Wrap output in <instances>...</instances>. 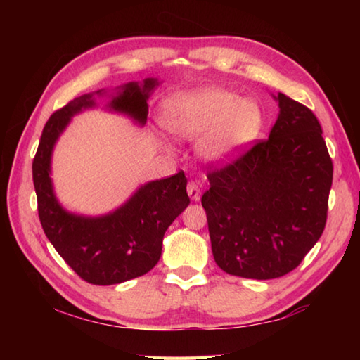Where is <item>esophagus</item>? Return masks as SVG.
I'll use <instances>...</instances> for the list:
<instances>
[{
	"mask_svg": "<svg viewBox=\"0 0 360 360\" xmlns=\"http://www.w3.org/2000/svg\"><path fill=\"white\" fill-rule=\"evenodd\" d=\"M187 193H188V197H191L193 202H197V200H200V186L197 184V182H193V181H191L187 184Z\"/></svg>",
	"mask_w": 360,
	"mask_h": 360,
	"instance_id": "34e87169",
	"label": "esophagus"
}]
</instances>
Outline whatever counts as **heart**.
Instances as JSON below:
<instances>
[{"instance_id": "b5f03b06", "label": "heart", "mask_w": 360, "mask_h": 360, "mask_svg": "<svg viewBox=\"0 0 360 360\" xmlns=\"http://www.w3.org/2000/svg\"><path fill=\"white\" fill-rule=\"evenodd\" d=\"M162 124L181 139L202 136L206 158L221 160L259 136L264 115L257 103L241 100L238 94L206 87L169 96L162 106Z\"/></svg>"}]
</instances>
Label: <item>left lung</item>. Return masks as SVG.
<instances>
[{"mask_svg":"<svg viewBox=\"0 0 360 360\" xmlns=\"http://www.w3.org/2000/svg\"><path fill=\"white\" fill-rule=\"evenodd\" d=\"M270 136L210 168L202 197L211 249L225 273L249 279L288 275L321 238L333 163L321 124L302 103L278 94Z\"/></svg>","mask_w":360,"mask_h":360,"instance_id":"1","label":"left lung"}]
</instances>
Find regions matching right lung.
Listing matches in <instances>:
<instances>
[{"label":"right lung","instance_id":"add662e5","mask_svg":"<svg viewBox=\"0 0 360 360\" xmlns=\"http://www.w3.org/2000/svg\"><path fill=\"white\" fill-rule=\"evenodd\" d=\"M157 79L130 82L111 101L115 111L139 124L148 120V98ZM94 106L92 95L70 101L46 122L33 158V184L39 221L49 241L79 278L95 285L119 284L143 276L157 265L167 229L191 203L187 178L179 172L143 186L119 210L103 217H82L58 205L51 182V155L71 115Z\"/></svg>","mask_w":360,"mask_h":360}]
</instances>
